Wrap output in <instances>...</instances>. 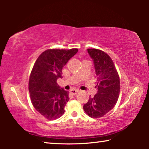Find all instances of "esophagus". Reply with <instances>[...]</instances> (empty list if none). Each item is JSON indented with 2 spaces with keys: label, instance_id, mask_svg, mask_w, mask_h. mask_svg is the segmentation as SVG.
<instances>
[{
  "label": "esophagus",
  "instance_id": "obj_1",
  "mask_svg": "<svg viewBox=\"0 0 149 149\" xmlns=\"http://www.w3.org/2000/svg\"><path fill=\"white\" fill-rule=\"evenodd\" d=\"M79 92V90H77V89H72V90L70 91V93H71V94L73 95H77Z\"/></svg>",
  "mask_w": 149,
  "mask_h": 149
}]
</instances>
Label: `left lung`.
Returning a JSON list of instances; mask_svg holds the SVG:
<instances>
[{
    "mask_svg": "<svg viewBox=\"0 0 149 149\" xmlns=\"http://www.w3.org/2000/svg\"><path fill=\"white\" fill-rule=\"evenodd\" d=\"M95 65L98 91L84 105L85 113L92 118H99L114 107L120 92L118 73L109 55L99 49H88Z\"/></svg>",
    "mask_w": 149,
    "mask_h": 149,
    "instance_id": "8db88e82",
    "label": "left lung"
}]
</instances>
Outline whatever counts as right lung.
Instances as JSON below:
<instances>
[{
	"instance_id": "obj_1",
	"label": "right lung",
	"mask_w": 149,
	"mask_h": 149,
	"mask_svg": "<svg viewBox=\"0 0 149 149\" xmlns=\"http://www.w3.org/2000/svg\"><path fill=\"white\" fill-rule=\"evenodd\" d=\"M77 49H48L40 54L30 74L29 91L35 109L49 120L64 114L69 92L60 88L63 67L77 53Z\"/></svg>"
}]
</instances>
